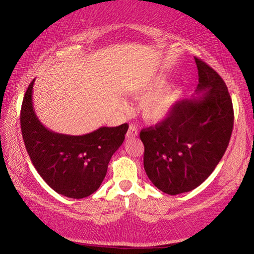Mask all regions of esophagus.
Here are the masks:
<instances>
[{
    "instance_id": "obj_1",
    "label": "esophagus",
    "mask_w": 254,
    "mask_h": 254,
    "mask_svg": "<svg viewBox=\"0 0 254 254\" xmlns=\"http://www.w3.org/2000/svg\"><path fill=\"white\" fill-rule=\"evenodd\" d=\"M137 135V128L135 126H130V127H128V130L127 132V139H132V137H135Z\"/></svg>"
}]
</instances>
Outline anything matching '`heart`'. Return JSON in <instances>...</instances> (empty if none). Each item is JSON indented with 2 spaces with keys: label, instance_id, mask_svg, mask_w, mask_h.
<instances>
[{
  "label": "heart",
  "instance_id": "b5f03b06",
  "mask_svg": "<svg viewBox=\"0 0 254 254\" xmlns=\"http://www.w3.org/2000/svg\"><path fill=\"white\" fill-rule=\"evenodd\" d=\"M167 77L157 75L144 81L136 91V97L143 98L140 103V112L144 121L157 123L170 114L176 102L182 95V89L176 84H165ZM127 109V103H122Z\"/></svg>",
  "mask_w": 254,
  "mask_h": 254
}]
</instances>
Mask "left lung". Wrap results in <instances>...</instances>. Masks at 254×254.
<instances>
[{
    "mask_svg": "<svg viewBox=\"0 0 254 254\" xmlns=\"http://www.w3.org/2000/svg\"><path fill=\"white\" fill-rule=\"evenodd\" d=\"M195 95L176 103L170 115L143 128V166L151 183L168 195L190 191L204 183L225 153L234 113L224 80L195 57Z\"/></svg>",
    "mask_w": 254,
    "mask_h": 254,
    "instance_id": "obj_1",
    "label": "left lung"
}]
</instances>
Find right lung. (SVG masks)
<instances>
[{"instance_id":"obj_1","label":"right lung","mask_w":254,"mask_h":254,"mask_svg":"<svg viewBox=\"0 0 254 254\" xmlns=\"http://www.w3.org/2000/svg\"><path fill=\"white\" fill-rule=\"evenodd\" d=\"M34 79L24 94L21 131L34 168L50 188L68 198H84L100 188L114 152L121 147L128 128L102 127L83 135L49 130L33 109Z\"/></svg>"}]
</instances>
